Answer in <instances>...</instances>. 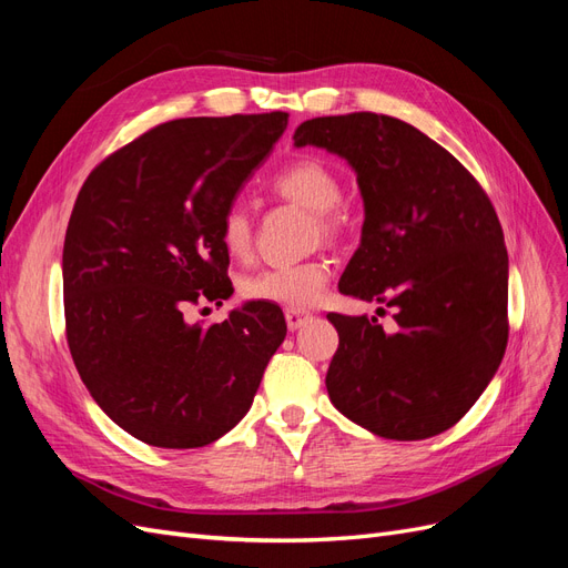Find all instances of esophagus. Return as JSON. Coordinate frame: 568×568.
<instances>
[{
	"label": "esophagus",
	"instance_id": "esophagus-1",
	"mask_svg": "<svg viewBox=\"0 0 568 568\" xmlns=\"http://www.w3.org/2000/svg\"><path fill=\"white\" fill-rule=\"evenodd\" d=\"M284 317H286V326H288L291 332L301 329V326H303L307 320H313V315L307 313V311H301V307H286Z\"/></svg>",
	"mask_w": 568,
	"mask_h": 568
}]
</instances>
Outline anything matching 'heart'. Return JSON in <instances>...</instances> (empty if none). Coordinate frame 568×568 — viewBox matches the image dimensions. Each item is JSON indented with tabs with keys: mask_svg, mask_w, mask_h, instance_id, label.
<instances>
[{
	"mask_svg": "<svg viewBox=\"0 0 568 568\" xmlns=\"http://www.w3.org/2000/svg\"><path fill=\"white\" fill-rule=\"evenodd\" d=\"M272 194L291 201L313 213V232L324 242H334L346 227V213L341 211L343 184L336 170L315 156H303L286 163L270 180ZM220 244L232 257L248 255L253 246V222L242 203H232L222 213L217 227ZM329 282V265L324 261H305L296 265L265 267L239 282V294L253 303H272L286 307L315 305Z\"/></svg>",
	"mask_w": 568,
	"mask_h": 568,
	"instance_id": "obj_1",
	"label": "heart"
}]
</instances>
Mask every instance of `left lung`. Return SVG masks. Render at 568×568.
Here are the masks:
<instances>
[{
	"mask_svg": "<svg viewBox=\"0 0 568 568\" xmlns=\"http://www.w3.org/2000/svg\"><path fill=\"white\" fill-rule=\"evenodd\" d=\"M294 140L355 168L363 244L338 288L393 315L390 329L326 315L338 332L326 372L334 407L382 438L443 434L486 390L509 338V261L488 194L450 151L393 115L313 118Z\"/></svg>",
	"mask_w": 568,
	"mask_h": 568,
	"instance_id": "obj_1",
	"label": "left lung"
}]
</instances>
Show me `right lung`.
<instances>
[{"mask_svg":"<svg viewBox=\"0 0 568 568\" xmlns=\"http://www.w3.org/2000/svg\"><path fill=\"white\" fill-rule=\"evenodd\" d=\"M288 113L178 118L84 180L63 244L65 338L97 405L136 440L203 448L248 412L286 336L280 305L189 324L232 296L217 227L280 140Z\"/></svg>","mask_w":568,"mask_h":568,"instance_id":"1","label":"right lung"}]
</instances>
